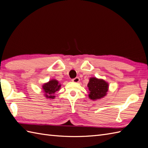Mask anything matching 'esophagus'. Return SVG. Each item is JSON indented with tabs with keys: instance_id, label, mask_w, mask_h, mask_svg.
I'll return each instance as SVG.
<instances>
[{
	"instance_id": "esophagus-1",
	"label": "esophagus",
	"mask_w": 148,
	"mask_h": 148,
	"mask_svg": "<svg viewBox=\"0 0 148 148\" xmlns=\"http://www.w3.org/2000/svg\"><path fill=\"white\" fill-rule=\"evenodd\" d=\"M71 81L73 82H75V83H78V82H80V78H79L78 77H76L75 78L72 79Z\"/></svg>"
}]
</instances>
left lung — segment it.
I'll use <instances>...</instances> for the list:
<instances>
[{
	"label": "left lung",
	"instance_id": "left-lung-1",
	"mask_svg": "<svg viewBox=\"0 0 148 148\" xmlns=\"http://www.w3.org/2000/svg\"><path fill=\"white\" fill-rule=\"evenodd\" d=\"M88 88L89 99L96 100L103 98L107 94L109 84L103 79L91 77L87 85Z\"/></svg>",
	"mask_w": 148,
	"mask_h": 148
}]
</instances>
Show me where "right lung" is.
<instances>
[{
	"instance_id": "1",
	"label": "right lung",
	"mask_w": 148,
	"mask_h": 148,
	"mask_svg": "<svg viewBox=\"0 0 148 148\" xmlns=\"http://www.w3.org/2000/svg\"><path fill=\"white\" fill-rule=\"evenodd\" d=\"M61 85L59 82L55 80V79H52L49 80L48 82L45 83L42 85V91L44 92V96L46 99H53L55 98V92L59 91L61 88Z\"/></svg>"
}]
</instances>
